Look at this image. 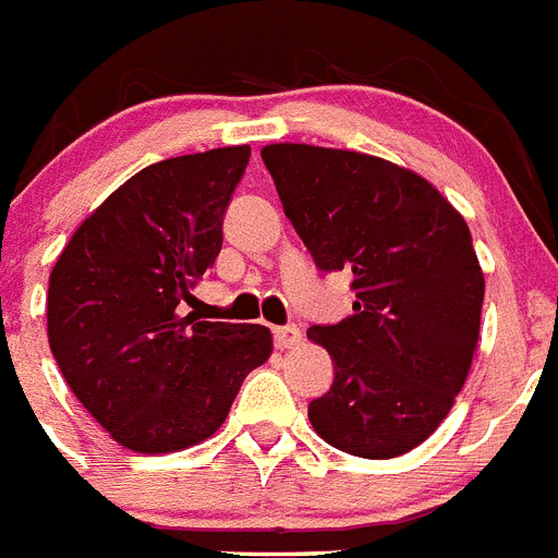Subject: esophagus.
Here are the masks:
<instances>
[{
  "mask_svg": "<svg viewBox=\"0 0 558 558\" xmlns=\"http://www.w3.org/2000/svg\"><path fill=\"white\" fill-rule=\"evenodd\" d=\"M272 333H275V345H278L280 351H283V348H294L300 342V337H303L298 326H280L275 328Z\"/></svg>",
  "mask_w": 558,
  "mask_h": 558,
  "instance_id": "esophagus-1",
  "label": "esophagus"
}]
</instances>
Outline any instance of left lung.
<instances>
[{
  "mask_svg": "<svg viewBox=\"0 0 558 558\" xmlns=\"http://www.w3.org/2000/svg\"><path fill=\"white\" fill-rule=\"evenodd\" d=\"M286 219L323 272L351 269L353 314L312 326L333 385L308 404L314 433L356 458L424 444L466 385L486 280L466 221L424 177L342 148L260 151Z\"/></svg>",
  "mask_w": 558,
  "mask_h": 558,
  "instance_id": "left-lung-1",
  "label": "left lung"
}]
</instances>
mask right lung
<instances>
[{
    "mask_svg": "<svg viewBox=\"0 0 558 558\" xmlns=\"http://www.w3.org/2000/svg\"><path fill=\"white\" fill-rule=\"evenodd\" d=\"M246 162L250 145H230L148 165L84 219L52 266V356L75 399L132 452L210 438L246 373L272 353L269 328L179 314L221 252Z\"/></svg>",
    "mask_w": 558,
    "mask_h": 558,
    "instance_id": "add662e5",
    "label": "right lung"
}]
</instances>
